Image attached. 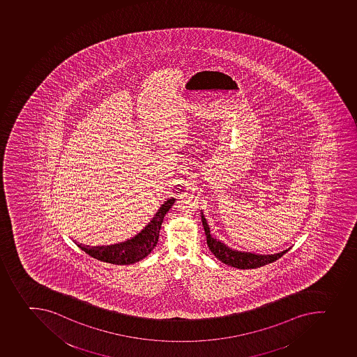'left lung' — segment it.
<instances>
[{"mask_svg":"<svg viewBox=\"0 0 357 357\" xmlns=\"http://www.w3.org/2000/svg\"><path fill=\"white\" fill-rule=\"evenodd\" d=\"M202 221L205 229L206 239L209 250L223 264L231 266L238 269H255V268L264 267L266 264H271L273 261L278 260L283 257L289 250L280 252V253L271 254V255H260V254L248 253V252L235 251L229 248L222 241H216L215 238L211 235V229L206 221L205 216L202 213Z\"/></svg>","mask_w":357,"mask_h":357,"instance_id":"8db88e82","label":"left lung"}]
</instances>
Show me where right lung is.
<instances>
[{"mask_svg": "<svg viewBox=\"0 0 357 357\" xmlns=\"http://www.w3.org/2000/svg\"><path fill=\"white\" fill-rule=\"evenodd\" d=\"M174 202L175 199L172 198L161 206L151 222L130 241H125L121 244L111 245L106 248L104 246L89 248V246H82L81 244L77 245L82 251L89 254L90 257L107 264H135L139 260H143L145 257H148L152 250L157 246L161 225L164 221L165 215L174 205Z\"/></svg>", "mask_w": 357, "mask_h": 357, "instance_id": "1", "label": "right lung"}]
</instances>
